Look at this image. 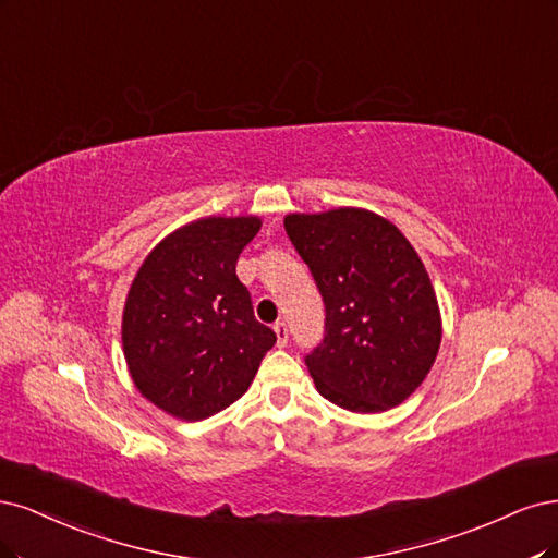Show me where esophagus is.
<instances>
[{
  "mask_svg": "<svg viewBox=\"0 0 558 558\" xmlns=\"http://www.w3.org/2000/svg\"><path fill=\"white\" fill-rule=\"evenodd\" d=\"M274 331H276V336H278V348H284V345H287V340H290V331H287V325H284L282 319H280V322H276V325H274Z\"/></svg>",
  "mask_w": 558,
  "mask_h": 558,
  "instance_id": "obj_1",
  "label": "esophagus"
}]
</instances>
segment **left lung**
I'll list each match as a JSON object with an SVG mask.
<instances>
[{
    "label": "left lung",
    "mask_w": 558,
    "mask_h": 558,
    "mask_svg": "<svg viewBox=\"0 0 558 558\" xmlns=\"http://www.w3.org/2000/svg\"><path fill=\"white\" fill-rule=\"evenodd\" d=\"M284 231L325 301V338L305 354L317 391L352 412L403 403L434 366L442 336L415 247L362 208L292 213Z\"/></svg>",
    "instance_id": "8db88e82"
}]
</instances>
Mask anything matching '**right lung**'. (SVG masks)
<instances>
[{
	"mask_svg": "<svg viewBox=\"0 0 558 558\" xmlns=\"http://www.w3.org/2000/svg\"><path fill=\"white\" fill-rule=\"evenodd\" d=\"M259 218H204L161 241L143 262L122 315L124 359L138 391L187 422L247 391L276 331L255 319L236 276Z\"/></svg>",
	"mask_w": 558,
	"mask_h": 558,
	"instance_id": "add662e5",
	"label": "right lung"
}]
</instances>
